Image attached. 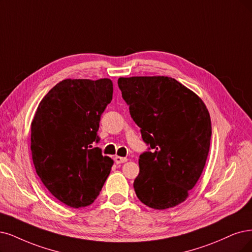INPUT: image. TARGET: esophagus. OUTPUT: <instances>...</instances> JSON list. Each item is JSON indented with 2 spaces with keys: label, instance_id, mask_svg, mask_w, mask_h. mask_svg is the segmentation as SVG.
Wrapping results in <instances>:
<instances>
[{
  "label": "esophagus",
  "instance_id": "obj_1",
  "mask_svg": "<svg viewBox=\"0 0 252 252\" xmlns=\"http://www.w3.org/2000/svg\"><path fill=\"white\" fill-rule=\"evenodd\" d=\"M114 160H115V163H116V164H121V163H126V162L127 161V159H126V158H123V157H118V156H116V157L114 158Z\"/></svg>",
  "mask_w": 252,
  "mask_h": 252
}]
</instances>
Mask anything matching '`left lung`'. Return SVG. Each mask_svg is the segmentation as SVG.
<instances>
[{
    "mask_svg": "<svg viewBox=\"0 0 252 252\" xmlns=\"http://www.w3.org/2000/svg\"><path fill=\"white\" fill-rule=\"evenodd\" d=\"M118 87L152 148L139 158L137 197L156 210L178 206L196 185L209 155L212 125L206 105L169 77L119 78Z\"/></svg>",
    "mask_w": 252,
    "mask_h": 252,
    "instance_id": "1",
    "label": "left lung"
}]
</instances>
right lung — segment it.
I'll return each instance as SVG.
<instances>
[{
    "mask_svg": "<svg viewBox=\"0 0 252 252\" xmlns=\"http://www.w3.org/2000/svg\"><path fill=\"white\" fill-rule=\"evenodd\" d=\"M110 79H66L41 99L31 124L37 175L54 197L74 209L90 206L110 174L113 160L93 142L102 112L112 100Z\"/></svg>",
    "mask_w": 252,
    "mask_h": 252,
    "instance_id": "add662e5",
    "label": "right lung"
}]
</instances>
